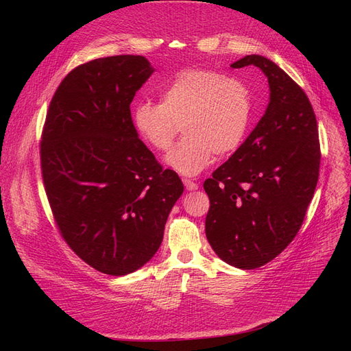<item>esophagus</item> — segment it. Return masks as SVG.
<instances>
[{
    "instance_id": "esophagus-1",
    "label": "esophagus",
    "mask_w": 351,
    "mask_h": 351,
    "mask_svg": "<svg viewBox=\"0 0 351 351\" xmlns=\"http://www.w3.org/2000/svg\"><path fill=\"white\" fill-rule=\"evenodd\" d=\"M183 183H184V186H186V189L189 190V192H195V190L199 189V184L192 182V180H183Z\"/></svg>"
}]
</instances>
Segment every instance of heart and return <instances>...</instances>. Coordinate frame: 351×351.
Here are the masks:
<instances>
[{
  "instance_id": "heart-1",
  "label": "heart",
  "mask_w": 351,
  "mask_h": 351,
  "mask_svg": "<svg viewBox=\"0 0 351 351\" xmlns=\"http://www.w3.org/2000/svg\"><path fill=\"white\" fill-rule=\"evenodd\" d=\"M252 115L244 84L214 70L187 69L169 79L161 104L139 101L132 108L133 125L145 143L165 152L178 125L184 139L165 158L174 171L192 177L218 155L234 152L246 137Z\"/></svg>"
}]
</instances>
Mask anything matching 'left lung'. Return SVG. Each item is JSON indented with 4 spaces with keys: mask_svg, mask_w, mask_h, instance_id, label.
<instances>
[{
    "mask_svg": "<svg viewBox=\"0 0 351 351\" xmlns=\"http://www.w3.org/2000/svg\"><path fill=\"white\" fill-rule=\"evenodd\" d=\"M247 66L267 76L268 107L247 139L204 183L210 200L206 239L218 258L240 269L262 267L293 241L321 164L316 117L303 89L262 56L231 64Z\"/></svg>",
    "mask_w": 351,
    "mask_h": 351,
    "instance_id": "8db88e82",
    "label": "left lung"
}]
</instances>
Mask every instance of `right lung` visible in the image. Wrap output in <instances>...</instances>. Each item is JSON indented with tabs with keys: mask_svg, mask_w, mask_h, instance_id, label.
I'll return each instance as SVG.
<instances>
[{
	"mask_svg": "<svg viewBox=\"0 0 351 351\" xmlns=\"http://www.w3.org/2000/svg\"><path fill=\"white\" fill-rule=\"evenodd\" d=\"M154 71L142 56L76 67L52 98L42 133V177L61 236L92 268L117 277L154 258L184 190L133 125L130 104Z\"/></svg>",
	"mask_w": 351,
	"mask_h": 351,
	"instance_id": "obj_1",
	"label": "right lung"
}]
</instances>
